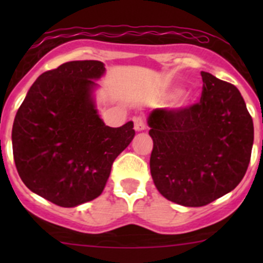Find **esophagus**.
Instances as JSON below:
<instances>
[{"label": "esophagus", "mask_w": 263, "mask_h": 263, "mask_svg": "<svg viewBox=\"0 0 263 263\" xmlns=\"http://www.w3.org/2000/svg\"><path fill=\"white\" fill-rule=\"evenodd\" d=\"M134 123H135V129L136 131H144V129H146V122H145V119L142 118L141 116H136L134 117Z\"/></svg>", "instance_id": "obj_1"}]
</instances>
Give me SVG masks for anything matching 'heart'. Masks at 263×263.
I'll list each match as a JSON object with an SVG mask.
<instances>
[{
  "label": "heart",
  "instance_id": "obj_1",
  "mask_svg": "<svg viewBox=\"0 0 263 263\" xmlns=\"http://www.w3.org/2000/svg\"><path fill=\"white\" fill-rule=\"evenodd\" d=\"M179 92V90L178 89H176V90H173V91L171 92L172 94V97H174V95H177ZM191 104V99H190V97H187V95H184V97H181L179 98V100H178V107H181V108H185V107H188V105Z\"/></svg>",
  "mask_w": 263,
  "mask_h": 263
}]
</instances>
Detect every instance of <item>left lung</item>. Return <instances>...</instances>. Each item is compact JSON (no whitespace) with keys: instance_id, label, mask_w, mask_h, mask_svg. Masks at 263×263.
<instances>
[{"instance_id":"left-lung-1","label":"left lung","mask_w":263,"mask_h":263,"mask_svg":"<svg viewBox=\"0 0 263 263\" xmlns=\"http://www.w3.org/2000/svg\"><path fill=\"white\" fill-rule=\"evenodd\" d=\"M201 100L150 113V172L166 200L200 208L234 190L245 177L253 121L233 84L201 72Z\"/></svg>"}]
</instances>
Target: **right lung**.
<instances>
[{"label": "right lung", "mask_w": 263, "mask_h": 263, "mask_svg": "<svg viewBox=\"0 0 263 263\" xmlns=\"http://www.w3.org/2000/svg\"><path fill=\"white\" fill-rule=\"evenodd\" d=\"M100 61H71L31 85L12 126V153L24 184L62 208L100 196L113 161L135 136L134 122L105 126L95 109Z\"/></svg>", "instance_id": "add662e5"}]
</instances>
